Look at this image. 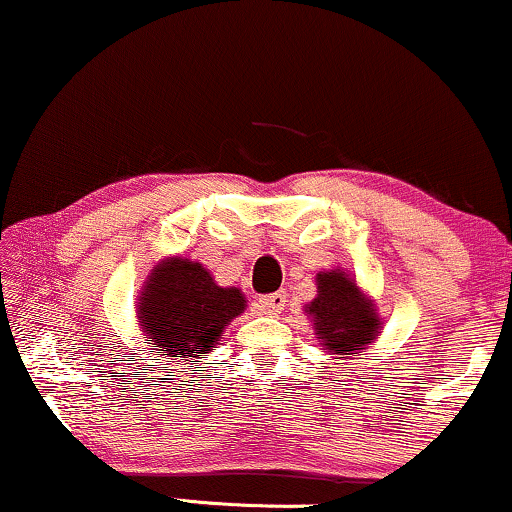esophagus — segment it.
<instances>
[{"label": "esophagus", "instance_id": "esophagus-1", "mask_svg": "<svg viewBox=\"0 0 512 512\" xmlns=\"http://www.w3.org/2000/svg\"><path fill=\"white\" fill-rule=\"evenodd\" d=\"M258 307H261L263 314H279L286 307V293L277 291L270 293V296L258 298Z\"/></svg>", "mask_w": 512, "mask_h": 512}]
</instances>
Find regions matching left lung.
Returning <instances> with one entry per match:
<instances>
[{"mask_svg":"<svg viewBox=\"0 0 512 512\" xmlns=\"http://www.w3.org/2000/svg\"><path fill=\"white\" fill-rule=\"evenodd\" d=\"M314 331L328 352L347 359L366 349L382 331L373 300L363 296L347 272L328 270L317 275V298L305 307Z\"/></svg>","mask_w":512,"mask_h":512,"instance_id":"obj_1","label":"left lung"}]
</instances>
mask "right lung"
Segmentation results:
<instances>
[{
	"mask_svg": "<svg viewBox=\"0 0 512 512\" xmlns=\"http://www.w3.org/2000/svg\"><path fill=\"white\" fill-rule=\"evenodd\" d=\"M247 300L235 286H219L200 263L174 256L160 261L146 279L137 319L160 356L205 359Z\"/></svg>",
	"mask_w": 512,
	"mask_h": 512,
	"instance_id": "add662e5",
	"label": "right lung"
}]
</instances>
